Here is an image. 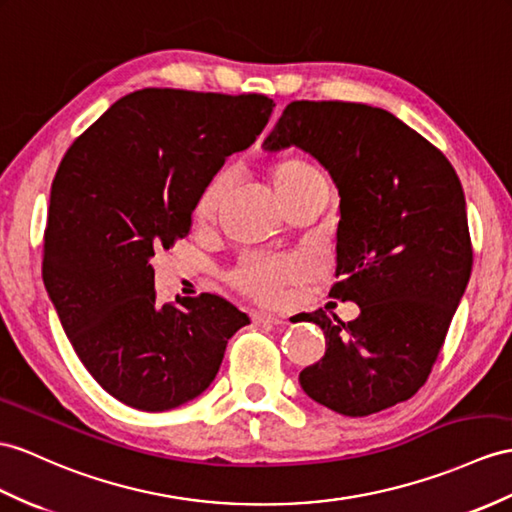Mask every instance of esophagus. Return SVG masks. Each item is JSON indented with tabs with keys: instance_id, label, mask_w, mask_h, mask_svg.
Here are the masks:
<instances>
[{
	"instance_id": "34e87169",
	"label": "esophagus",
	"mask_w": 512,
	"mask_h": 512,
	"mask_svg": "<svg viewBox=\"0 0 512 512\" xmlns=\"http://www.w3.org/2000/svg\"><path fill=\"white\" fill-rule=\"evenodd\" d=\"M252 319H254V323H263V326H282L284 323L282 317L269 315V313H254Z\"/></svg>"
}]
</instances>
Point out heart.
<instances>
[{
    "mask_svg": "<svg viewBox=\"0 0 512 512\" xmlns=\"http://www.w3.org/2000/svg\"><path fill=\"white\" fill-rule=\"evenodd\" d=\"M315 173L319 171L306 165L302 160H286L276 167V171H273V184H276V191H282L310 176H315ZM232 178H234L232 169L223 167L206 182L195 204V217L199 221L215 217L223 197L228 195ZM302 271H304L302 260L295 256L252 254L243 258L241 265L234 269L232 282L239 286L243 293L260 299V302H273V299H278L282 286L286 282L295 280Z\"/></svg>",
    "mask_w": 512,
    "mask_h": 512,
    "instance_id": "b5f03b06",
    "label": "heart"
}]
</instances>
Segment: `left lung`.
Returning <instances> with one entry per match:
<instances>
[{
	"mask_svg": "<svg viewBox=\"0 0 512 512\" xmlns=\"http://www.w3.org/2000/svg\"><path fill=\"white\" fill-rule=\"evenodd\" d=\"M297 147L339 191L330 297L354 302L343 323L308 313L326 354L299 373L304 393L345 417L413 397L428 380L471 276L465 193L454 167L389 110L352 102H291L269 154Z\"/></svg>",
	"mask_w": 512,
	"mask_h": 512,
	"instance_id": "8db88e82",
	"label": "left lung"
}]
</instances>
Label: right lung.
I'll use <instances>...</instances> for the list:
<instances>
[{"label": "right lung", "mask_w": 512, "mask_h": 512, "mask_svg": "<svg viewBox=\"0 0 512 512\" xmlns=\"http://www.w3.org/2000/svg\"><path fill=\"white\" fill-rule=\"evenodd\" d=\"M265 95L143 89L117 99L62 158L43 282L86 371L115 400L162 413L202 395L249 317L204 293L158 306V249L189 234L206 182L273 112Z\"/></svg>", "instance_id": "obj_1"}]
</instances>
